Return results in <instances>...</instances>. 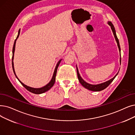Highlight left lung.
<instances>
[{
    "label": "left lung",
    "mask_w": 135,
    "mask_h": 135,
    "mask_svg": "<svg viewBox=\"0 0 135 135\" xmlns=\"http://www.w3.org/2000/svg\"><path fill=\"white\" fill-rule=\"evenodd\" d=\"M108 24L111 26V30H112V31H113V34L114 35V37H115V40H116V41L117 42V44H118V48H119V51H120V56H121V54H120L121 49H120V46L119 41V39L118 38V37H117V36H116L115 27H114L113 24H112V22H111L108 21ZM120 64H121V57H120ZM77 71L78 78V80H79V82L80 83V84L82 85H83L85 88L88 89L89 90L95 91H99L103 90L104 89L106 88H107L110 85V84L111 83V82L113 81V80L116 77V76L118 75V74L119 73V72H118V73H117L113 78H111V79L109 80L108 81H105V82H104V83H101V84H97V85H94V84H89V83H86V81H85L83 79L81 78V77H80V74L79 73L78 69L77 68Z\"/></svg>",
    "instance_id": "8db88e82"
}]
</instances>
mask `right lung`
<instances>
[{"mask_svg":"<svg viewBox=\"0 0 135 135\" xmlns=\"http://www.w3.org/2000/svg\"><path fill=\"white\" fill-rule=\"evenodd\" d=\"M20 29H19V30L18 31V35H17V36L16 37V40H15V42H14V46H13V57H12V67H13V72L14 73V74L16 76V78L18 79V80L20 82V83L24 86L25 88L29 91H30L32 93H34V94H42V93H44L47 91H48L49 90H50L51 88L53 86V85H54L55 83V79H56V73H57V68L58 67V66H59L60 64L61 63V61H62V60H60L59 61H58V62L57 63V65L56 66V68H55V71H54V74H53V76H52V78L51 80V81L49 82V83L46 85L45 86L42 87V88H31V87H30L28 86H27L26 85L24 84V83H22V82L19 79V78L17 77V76L15 74V70H14V62H13V60H14V52H15V44H16V40L17 39V38L19 37V35H20Z\"/></svg>","mask_w":135,"mask_h":135,"instance_id":"1","label":"right lung"}]
</instances>
